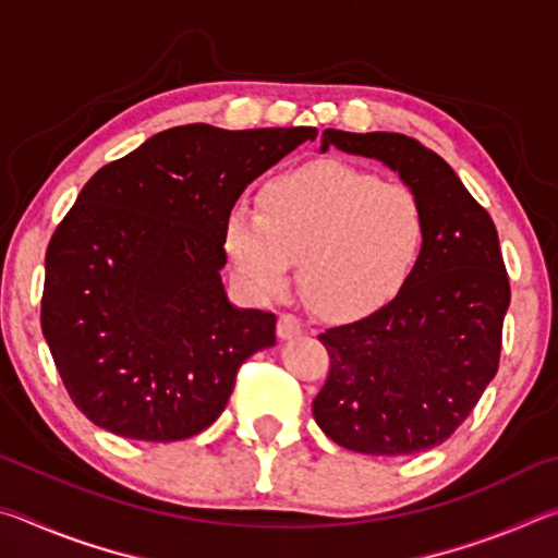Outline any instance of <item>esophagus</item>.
I'll list each match as a JSON object with an SVG mask.
<instances>
[{
    "mask_svg": "<svg viewBox=\"0 0 558 558\" xmlns=\"http://www.w3.org/2000/svg\"><path fill=\"white\" fill-rule=\"evenodd\" d=\"M300 332H302L300 317L290 315V313H282V315L278 317V337H280V339H290V337H295V335H300Z\"/></svg>",
    "mask_w": 558,
    "mask_h": 558,
    "instance_id": "esophagus-1",
    "label": "esophagus"
}]
</instances>
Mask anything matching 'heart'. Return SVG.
<instances>
[{
    "instance_id": "b5f03b06",
    "label": "heart",
    "mask_w": 558,
    "mask_h": 558,
    "mask_svg": "<svg viewBox=\"0 0 558 558\" xmlns=\"http://www.w3.org/2000/svg\"><path fill=\"white\" fill-rule=\"evenodd\" d=\"M428 241L423 202L409 186L352 165L310 162L270 177L256 214L233 209L223 248L256 298H276L298 263L300 292L317 315L359 319L399 295Z\"/></svg>"
}]
</instances>
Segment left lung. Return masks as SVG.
Masks as SVG:
<instances>
[{
  "label": "left lung",
  "mask_w": 558,
  "mask_h": 558,
  "mask_svg": "<svg viewBox=\"0 0 558 558\" xmlns=\"http://www.w3.org/2000/svg\"><path fill=\"white\" fill-rule=\"evenodd\" d=\"M329 147L379 159L423 202L428 241L389 305L319 335L329 374L313 401L317 426L366 456L440 446L495 379L509 278L489 214L446 159L399 132L325 130Z\"/></svg>",
  "instance_id": "left-lung-1"
}]
</instances>
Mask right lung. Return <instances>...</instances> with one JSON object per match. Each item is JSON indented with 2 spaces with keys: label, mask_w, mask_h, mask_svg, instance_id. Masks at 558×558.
Masks as SVG:
<instances>
[{
  "label": "right lung",
  "mask_w": 558,
  "mask_h": 558,
  "mask_svg": "<svg viewBox=\"0 0 558 558\" xmlns=\"http://www.w3.org/2000/svg\"><path fill=\"white\" fill-rule=\"evenodd\" d=\"M315 128L157 132L100 167L46 248L41 332L96 426L172 442L219 418L235 374L276 344V315L226 298L223 221Z\"/></svg>",
  "instance_id": "right-lung-1"
}]
</instances>
